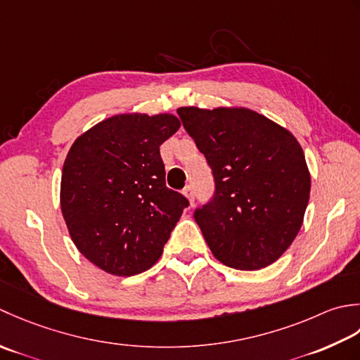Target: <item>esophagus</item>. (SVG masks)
Returning <instances> with one entry per match:
<instances>
[{"label": "esophagus", "mask_w": 360, "mask_h": 360, "mask_svg": "<svg viewBox=\"0 0 360 360\" xmlns=\"http://www.w3.org/2000/svg\"><path fill=\"white\" fill-rule=\"evenodd\" d=\"M183 194H185V197L189 200L191 205L194 203V188L193 186L188 185L185 189H183Z\"/></svg>", "instance_id": "obj_1"}]
</instances>
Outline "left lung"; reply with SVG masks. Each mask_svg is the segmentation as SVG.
Returning <instances> with one entry per match:
<instances>
[{"label":"left lung","instance_id":"1","mask_svg":"<svg viewBox=\"0 0 360 360\" xmlns=\"http://www.w3.org/2000/svg\"><path fill=\"white\" fill-rule=\"evenodd\" d=\"M177 113L214 177V194L194 211L212 255L238 270H259L302 229L311 175L289 130L248 108L180 107Z\"/></svg>","mask_w":360,"mask_h":360}]
</instances>
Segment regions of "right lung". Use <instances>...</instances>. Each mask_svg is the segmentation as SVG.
<instances>
[{
	"instance_id": "add662e5",
	"label": "right lung",
	"mask_w": 360,
	"mask_h": 360,
	"mask_svg": "<svg viewBox=\"0 0 360 360\" xmlns=\"http://www.w3.org/2000/svg\"><path fill=\"white\" fill-rule=\"evenodd\" d=\"M174 115H116L80 135L62 171L60 207L77 250L101 270L131 276L155 264L189 202L166 186L160 146Z\"/></svg>"
}]
</instances>
